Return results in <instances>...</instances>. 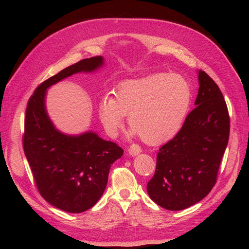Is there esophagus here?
<instances>
[{
  "label": "esophagus",
  "instance_id": "esophagus-1",
  "mask_svg": "<svg viewBox=\"0 0 249 249\" xmlns=\"http://www.w3.org/2000/svg\"><path fill=\"white\" fill-rule=\"evenodd\" d=\"M127 153H129L131 156H137L139 153H141V147L137 144H132L130 147L127 148Z\"/></svg>",
  "mask_w": 249,
  "mask_h": 249
}]
</instances>
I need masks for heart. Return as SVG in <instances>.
Instances as JSON below:
<instances>
[{"label": "heart", "instance_id": "b5f03b06", "mask_svg": "<svg viewBox=\"0 0 249 249\" xmlns=\"http://www.w3.org/2000/svg\"><path fill=\"white\" fill-rule=\"evenodd\" d=\"M191 87L175 73H154L125 80L115 87L114 99L99 103V116L110 133L123 126L127 115L131 134L148 145H159L178 132L191 104Z\"/></svg>", "mask_w": 249, "mask_h": 249}]
</instances>
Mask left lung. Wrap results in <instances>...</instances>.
Segmentation results:
<instances>
[{
    "instance_id": "left-lung-1",
    "label": "left lung",
    "mask_w": 249,
    "mask_h": 249,
    "mask_svg": "<svg viewBox=\"0 0 249 249\" xmlns=\"http://www.w3.org/2000/svg\"><path fill=\"white\" fill-rule=\"evenodd\" d=\"M195 107L182 129L157 155L147 193L157 205L179 211L200 201L217 180L230 137V115L222 92L203 71H198Z\"/></svg>"
}]
</instances>
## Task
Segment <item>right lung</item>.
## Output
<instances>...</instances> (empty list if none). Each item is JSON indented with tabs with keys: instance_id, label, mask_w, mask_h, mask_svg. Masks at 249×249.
Segmentation results:
<instances>
[{
	"instance_id": "obj_1",
	"label": "right lung",
	"mask_w": 249,
	"mask_h": 249,
	"mask_svg": "<svg viewBox=\"0 0 249 249\" xmlns=\"http://www.w3.org/2000/svg\"><path fill=\"white\" fill-rule=\"evenodd\" d=\"M104 64L102 56L83 59L42 82L29 99L22 146L41 196L70 213L92 208L108 183L111 164L124 154L116 143L95 133L69 136L59 132L46 110V90L73 73L91 72Z\"/></svg>"
}]
</instances>
